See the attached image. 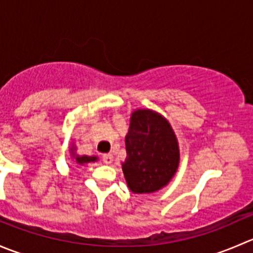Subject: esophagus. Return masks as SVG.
Masks as SVG:
<instances>
[{"label": "esophagus", "instance_id": "34e87169", "mask_svg": "<svg viewBox=\"0 0 253 253\" xmlns=\"http://www.w3.org/2000/svg\"><path fill=\"white\" fill-rule=\"evenodd\" d=\"M112 160H114L112 154H104L103 155V162L105 163V164H111Z\"/></svg>", "mask_w": 253, "mask_h": 253}]
</instances>
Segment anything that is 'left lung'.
Wrapping results in <instances>:
<instances>
[{"label":"left lung","instance_id":"8db88e82","mask_svg":"<svg viewBox=\"0 0 253 253\" xmlns=\"http://www.w3.org/2000/svg\"><path fill=\"white\" fill-rule=\"evenodd\" d=\"M125 142L127 157L122 171L129 190L152 193L168 185L180 160L177 139L168 120L154 111H134Z\"/></svg>","mask_w":253,"mask_h":253}]
</instances>
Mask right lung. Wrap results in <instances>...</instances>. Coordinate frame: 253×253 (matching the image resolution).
Masks as SVG:
<instances>
[{
  "mask_svg": "<svg viewBox=\"0 0 253 253\" xmlns=\"http://www.w3.org/2000/svg\"><path fill=\"white\" fill-rule=\"evenodd\" d=\"M96 157H88V155H83V157H76V162L78 164H85V163L95 162Z\"/></svg>",
  "mask_w": 253,
  "mask_h": 253,
  "instance_id": "1",
  "label": "right lung"
}]
</instances>
